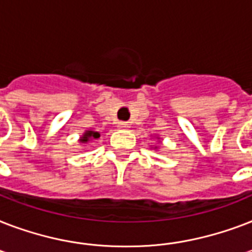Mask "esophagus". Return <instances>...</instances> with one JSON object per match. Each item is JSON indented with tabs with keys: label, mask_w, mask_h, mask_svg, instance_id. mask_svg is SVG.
Returning a JSON list of instances; mask_svg holds the SVG:
<instances>
[{
	"label": "esophagus",
	"mask_w": 252,
	"mask_h": 252,
	"mask_svg": "<svg viewBox=\"0 0 252 252\" xmlns=\"http://www.w3.org/2000/svg\"><path fill=\"white\" fill-rule=\"evenodd\" d=\"M118 126L120 128V129H129V124L126 122H120L118 124Z\"/></svg>",
	"instance_id": "obj_1"
}]
</instances>
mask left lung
Wrapping results in <instances>:
<instances>
[{"mask_svg":"<svg viewBox=\"0 0 252 252\" xmlns=\"http://www.w3.org/2000/svg\"><path fill=\"white\" fill-rule=\"evenodd\" d=\"M157 140H159V137H157ZM153 149H154V150H157V149H158V148H157V146H154Z\"/></svg>","mask_w":252,"mask_h":252,"instance_id":"1","label":"left lung"}]
</instances>
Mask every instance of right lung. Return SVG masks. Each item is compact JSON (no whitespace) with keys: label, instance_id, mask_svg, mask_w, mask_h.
Returning <instances> with one entry per match:
<instances>
[{"label":"right lung","instance_id":"1","mask_svg":"<svg viewBox=\"0 0 252 252\" xmlns=\"http://www.w3.org/2000/svg\"><path fill=\"white\" fill-rule=\"evenodd\" d=\"M99 136H100L99 132H95V130H85L84 134L81 136L78 141H80L81 144H89V142H93L94 140H96Z\"/></svg>","mask_w":252,"mask_h":252}]
</instances>
